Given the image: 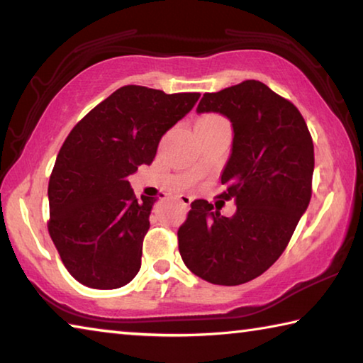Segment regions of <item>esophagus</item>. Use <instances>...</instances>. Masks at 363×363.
Listing matches in <instances>:
<instances>
[{
    "label": "esophagus",
    "mask_w": 363,
    "mask_h": 363,
    "mask_svg": "<svg viewBox=\"0 0 363 363\" xmlns=\"http://www.w3.org/2000/svg\"><path fill=\"white\" fill-rule=\"evenodd\" d=\"M179 203H182V206L189 208L190 203H192V196H189V195H179Z\"/></svg>",
    "instance_id": "obj_1"
}]
</instances>
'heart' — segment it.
Wrapping results in <instances>:
<instances>
[{
    "mask_svg": "<svg viewBox=\"0 0 363 363\" xmlns=\"http://www.w3.org/2000/svg\"><path fill=\"white\" fill-rule=\"evenodd\" d=\"M216 118H219V116H216V115H206L201 120H216Z\"/></svg>",
    "mask_w": 363,
    "mask_h": 363,
    "instance_id": "heart-1",
    "label": "heart"
}]
</instances>
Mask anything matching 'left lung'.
Returning <instances> with one entry per match:
<instances>
[{
  "instance_id": "8db88e82",
  "label": "left lung",
  "mask_w": 363,
  "mask_h": 363,
  "mask_svg": "<svg viewBox=\"0 0 363 363\" xmlns=\"http://www.w3.org/2000/svg\"><path fill=\"white\" fill-rule=\"evenodd\" d=\"M208 112L232 123L219 196L235 201L237 211L225 218L206 200L192 201L177 230L179 253L200 279L242 285L279 259L309 206L314 144L299 110L256 79L205 93L196 113Z\"/></svg>"
}]
</instances>
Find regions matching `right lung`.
<instances>
[{
    "label": "right lung",
    "mask_w": 363,
    "mask_h": 363,
    "mask_svg": "<svg viewBox=\"0 0 363 363\" xmlns=\"http://www.w3.org/2000/svg\"><path fill=\"white\" fill-rule=\"evenodd\" d=\"M199 97L123 86L67 136L49 177L48 230L79 284L113 290L136 277L157 199H136L128 176L153 162L160 139Z\"/></svg>",
    "instance_id": "add662e5"
}]
</instances>
